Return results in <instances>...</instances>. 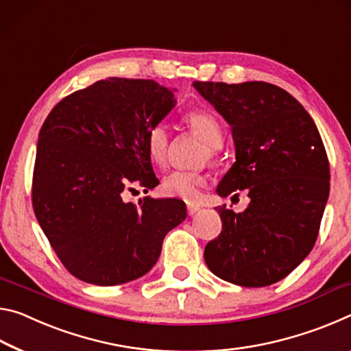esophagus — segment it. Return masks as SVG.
Wrapping results in <instances>:
<instances>
[{
	"mask_svg": "<svg viewBox=\"0 0 351 351\" xmlns=\"http://www.w3.org/2000/svg\"><path fill=\"white\" fill-rule=\"evenodd\" d=\"M199 211H200V206L199 205H191V204L188 205V215L189 216H194L196 213H199Z\"/></svg>",
	"mask_w": 351,
	"mask_h": 351,
	"instance_id": "34e87169",
	"label": "esophagus"
}]
</instances>
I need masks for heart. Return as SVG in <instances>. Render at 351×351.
I'll use <instances>...</instances> for the list:
<instances>
[{
	"label": "heart",
	"mask_w": 351,
	"mask_h": 351,
	"mask_svg": "<svg viewBox=\"0 0 351 351\" xmlns=\"http://www.w3.org/2000/svg\"><path fill=\"white\" fill-rule=\"evenodd\" d=\"M185 121L194 134L206 145V154L213 157L216 149H219L223 143V130L221 123L217 121L215 114L205 110H196L188 113ZM169 136L168 130L163 124L152 125L146 136L147 155L154 165L163 166L168 158ZM205 185V177L200 172L186 171H172L163 177L162 193L166 197H176L186 200V202H196L200 196V188Z\"/></svg>",
	"instance_id": "obj_1"
}]
</instances>
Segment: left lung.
Instances as JSON below:
<instances>
[{"mask_svg":"<svg viewBox=\"0 0 351 351\" xmlns=\"http://www.w3.org/2000/svg\"><path fill=\"white\" fill-rule=\"evenodd\" d=\"M232 128L234 163L216 193L249 188L241 213L217 206L222 232L205 247L216 277L263 288L289 275L313 250L330 194V165L317 128L294 96L267 82H196ZM237 196V194H234Z\"/></svg>","mask_w":351,"mask_h":351,"instance_id":"8db88e82","label":"left lung"}]
</instances>
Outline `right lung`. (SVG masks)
<instances>
[{
    "mask_svg": "<svg viewBox=\"0 0 351 351\" xmlns=\"http://www.w3.org/2000/svg\"><path fill=\"white\" fill-rule=\"evenodd\" d=\"M174 91L149 79L108 77L66 96L45 119L32 205L76 278L114 286L143 277L168 232L186 219L183 200L146 196L136 206L123 197L132 183L146 191L158 185L146 136L177 104Z\"/></svg>",
    "mask_w": 351,
    "mask_h": 351,
    "instance_id": "right-lung-1",
    "label": "right lung"
}]
</instances>
